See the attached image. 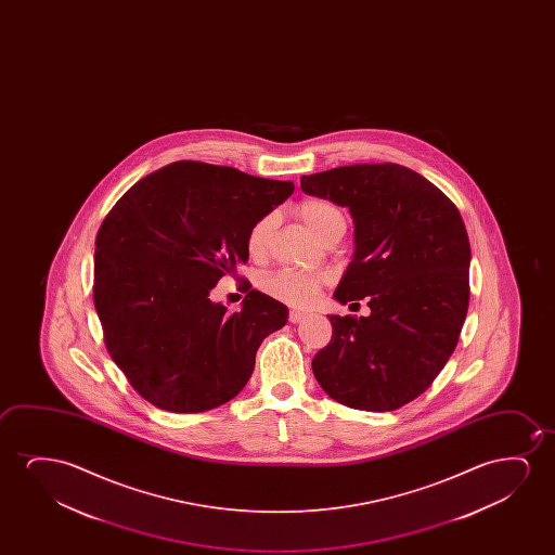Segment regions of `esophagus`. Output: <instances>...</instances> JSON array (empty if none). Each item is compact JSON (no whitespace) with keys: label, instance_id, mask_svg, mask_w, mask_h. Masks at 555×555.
<instances>
[{"label":"esophagus","instance_id":"obj_1","mask_svg":"<svg viewBox=\"0 0 555 555\" xmlns=\"http://www.w3.org/2000/svg\"><path fill=\"white\" fill-rule=\"evenodd\" d=\"M305 319V312L292 311L289 312L288 320L292 324H297V322H301Z\"/></svg>","mask_w":555,"mask_h":555}]
</instances>
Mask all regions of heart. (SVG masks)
<instances>
[{"label": "heart", "instance_id": "1", "mask_svg": "<svg viewBox=\"0 0 555 555\" xmlns=\"http://www.w3.org/2000/svg\"><path fill=\"white\" fill-rule=\"evenodd\" d=\"M297 214L319 241L326 238L337 229L345 231V218H343L341 210L332 205L330 201L307 198L297 206ZM274 221L276 220H274L273 214H267L251 225L246 235V250L251 259L266 258ZM322 282H324L322 274L282 269L276 273L267 274L261 286L269 296H273L282 304L289 305V307H305V305L311 304V299L319 292Z\"/></svg>", "mask_w": 555, "mask_h": 555}]
</instances>
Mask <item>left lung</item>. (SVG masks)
Returning a JSON list of instances; mask_svg holds the SVG:
<instances>
[{
  "label": "left lung",
  "mask_w": 555,
  "mask_h": 555,
  "mask_svg": "<svg viewBox=\"0 0 555 555\" xmlns=\"http://www.w3.org/2000/svg\"><path fill=\"white\" fill-rule=\"evenodd\" d=\"M307 195L349 208L354 254L334 297H367L370 317L330 314L332 341L312 358L330 398L392 411L433 385L463 330L470 243L456 206L411 168L350 165L304 176Z\"/></svg>",
  "instance_id": "left-lung-1"
}]
</instances>
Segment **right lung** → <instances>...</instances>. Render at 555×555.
<instances>
[{
  "instance_id": "1",
  "label": "right lung",
  "mask_w": 555,
  "mask_h": 555,
  "mask_svg": "<svg viewBox=\"0 0 555 555\" xmlns=\"http://www.w3.org/2000/svg\"><path fill=\"white\" fill-rule=\"evenodd\" d=\"M294 183L178 160L134 183L96 235L94 307L107 352L132 388L172 413L235 398L288 307L258 289L228 312L210 292L248 261L251 225Z\"/></svg>"
}]
</instances>
